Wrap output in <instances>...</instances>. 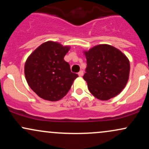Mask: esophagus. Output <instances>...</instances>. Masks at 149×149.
<instances>
[{
	"label": "esophagus",
	"instance_id": "esophagus-1",
	"mask_svg": "<svg viewBox=\"0 0 149 149\" xmlns=\"http://www.w3.org/2000/svg\"><path fill=\"white\" fill-rule=\"evenodd\" d=\"M78 76H80V77L83 76V71H82V70H81V71H80L79 72H78Z\"/></svg>",
	"mask_w": 149,
	"mask_h": 149
}]
</instances>
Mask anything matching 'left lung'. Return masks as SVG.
I'll use <instances>...</instances> for the list:
<instances>
[{
    "instance_id": "8db88e82",
    "label": "left lung",
    "mask_w": 149,
    "mask_h": 149,
    "mask_svg": "<svg viewBox=\"0 0 149 149\" xmlns=\"http://www.w3.org/2000/svg\"><path fill=\"white\" fill-rule=\"evenodd\" d=\"M84 54L87 68L83 79L92 95L106 101L120 93L129 79L130 65L127 57L107 44L95 46Z\"/></svg>"
}]
</instances>
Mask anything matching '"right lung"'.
Listing matches in <instances>:
<instances>
[{
	"instance_id": "right-lung-1",
	"label": "right lung",
	"mask_w": 149,
	"mask_h": 149,
	"mask_svg": "<svg viewBox=\"0 0 149 149\" xmlns=\"http://www.w3.org/2000/svg\"><path fill=\"white\" fill-rule=\"evenodd\" d=\"M70 49L54 41L44 42L27 58L24 74L27 83L40 98L56 102L69 91L73 80L78 77L71 71L64 57Z\"/></svg>"
}]
</instances>
